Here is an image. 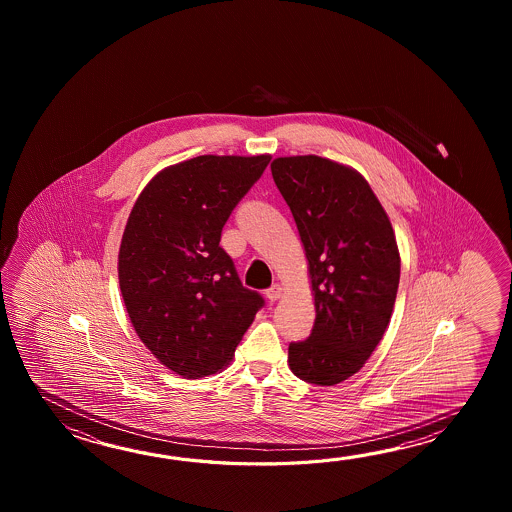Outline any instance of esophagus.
Segmentation results:
<instances>
[{"label": "esophagus", "mask_w": 512, "mask_h": 512, "mask_svg": "<svg viewBox=\"0 0 512 512\" xmlns=\"http://www.w3.org/2000/svg\"><path fill=\"white\" fill-rule=\"evenodd\" d=\"M265 296H267V300L276 302V300L282 296V287H280L278 283H274V285H271V287L265 291Z\"/></svg>", "instance_id": "obj_1"}]
</instances>
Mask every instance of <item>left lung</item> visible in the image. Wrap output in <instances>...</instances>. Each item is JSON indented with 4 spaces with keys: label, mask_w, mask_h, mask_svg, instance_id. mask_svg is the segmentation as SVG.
<instances>
[{
    "label": "left lung",
    "mask_w": 512,
    "mask_h": 512,
    "mask_svg": "<svg viewBox=\"0 0 512 512\" xmlns=\"http://www.w3.org/2000/svg\"><path fill=\"white\" fill-rule=\"evenodd\" d=\"M272 179L293 212L309 261L316 318L289 344V366L316 386L346 381L390 324L401 258L392 223L368 181L318 155L278 157Z\"/></svg>",
    "instance_id": "1"
}]
</instances>
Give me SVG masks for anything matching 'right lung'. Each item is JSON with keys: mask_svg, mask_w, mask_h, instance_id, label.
<instances>
[{"mask_svg": "<svg viewBox=\"0 0 512 512\" xmlns=\"http://www.w3.org/2000/svg\"><path fill=\"white\" fill-rule=\"evenodd\" d=\"M271 155H199L164 168L133 205L120 293L144 346L185 379L223 370L265 305L219 247L232 210Z\"/></svg>", "mask_w": 512, "mask_h": 512, "instance_id": "add662e5", "label": "right lung"}]
</instances>
